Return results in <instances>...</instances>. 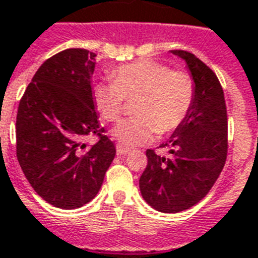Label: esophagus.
I'll list each match as a JSON object with an SVG mask.
<instances>
[{
  "label": "esophagus",
  "instance_id": "esophagus-1",
  "mask_svg": "<svg viewBox=\"0 0 258 258\" xmlns=\"http://www.w3.org/2000/svg\"><path fill=\"white\" fill-rule=\"evenodd\" d=\"M116 153L119 155H123V154H127V153H130V149H127V147L121 146V145H117L116 146Z\"/></svg>",
  "mask_w": 258,
  "mask_h": 258
}]
</instances>
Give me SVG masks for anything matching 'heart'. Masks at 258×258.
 <instances>
[{"mask_svg":"<svg viewBox=\"0 0 258 258\" xmlns=\"http://www.w3.org/2000/svg\"><path fill=\"white\" fill-rule=\"evenodd\" d=\"M112 77L113 80L98 82L93 89L96 108L105 120H119L125 98L138 97L134 107L137 116L120 121L112 130L113 138L123 146L143 145L157 133H170L189 113L195 82L186 72L141 59L119 66Z\"/></svg>","mask_w":258,"mask_h":258,"instance_id":"1","label":"heart"}]
</instances>
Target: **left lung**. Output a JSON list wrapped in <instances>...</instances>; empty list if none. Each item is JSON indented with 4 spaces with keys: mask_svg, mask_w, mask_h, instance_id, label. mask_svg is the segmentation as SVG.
<instances>
[{
    "mask_svg": "<svg viewBox=\"0 0 258 258\" xmlns=\"http://www.w3.org/2000/svg\"><path fill=\"white\" fill-rule=\"evenodd\" d=\"M185 60L195 82L194 103L185 120L168 142L169 157L146 151L147 166L139 178L143 199L157 211H185L210 192L227 157V111L215 73L188 51L172 50Z\"/></svg>",
    "mask_w": 258,
    "mask_h": 258,
    "instance_id": "left-lung-1",
    "label": "left lung"
}]
</instances>
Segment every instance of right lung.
<instances>
[{"mask_svg":"<svg viewBox=\"0 0 258 258\" xmlns=\"http://www.w3.org/2000/svg\"><path fill=\"white\" fill-rule=\"evenodd\" d=\"M96 54L60 51L37 69L20 100L16 154L27 180L47 203L74 210L103 185L116 149L98 123L90 80ZM97 135L86 147L83 139Z\"/></svg>","mask_w":258,"mask_h":258,"instance_id":"add662e5","label":"right lung"}]
</instances>
